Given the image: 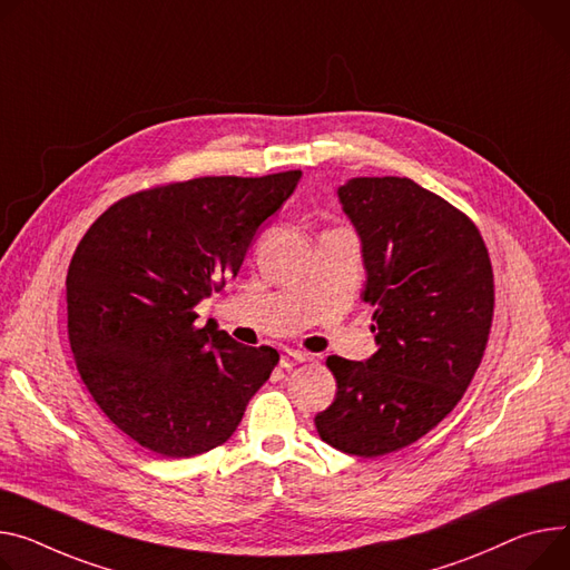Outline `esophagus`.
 <instances>
[{
    "label": "esophagus",
    "mask_w": 570,
    "mask_h": 570,
    "mask_svg": "<svg viewBox=\"0 0 570 570\" xmlns=\"http://www.w3.org/2000/svg\"><path fill=\"white\" fill-rule=\"evenodd\" d=\"M305 358H308V354H303V352H294V348H285V352L281 354V367H285V370H292V367H296L298 363H303Z\"/></svg>",
    "instance_id": "obj_1"
}]
</instances>
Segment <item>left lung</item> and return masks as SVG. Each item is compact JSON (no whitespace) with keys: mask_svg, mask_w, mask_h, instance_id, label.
I'll use <instances>...</instances> for the list:
<instances>
[{"mask_svg":"<svg viewBox=\"0 0 570 570\" xmlns=\"http://www.w3.org/2000/svg\"><path fill=\"white\" fill-rule=\"evenodd\" d=\"M337 196L363 244L379 352L328 356L337 392L315 426L331 448L374 459L420 441L461 402L487 352L493 267L470 218L409 178H354Z\"/></svg>","mask_w":570,"mask_h":570,"instance_id":"left-lung-1","label":"left lung"}]
</instances>
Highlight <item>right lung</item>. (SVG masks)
I'll return each instance as SVG.
<instances>
[{
  "instance_id": "1",
  "label": "right lung",
  "mask_w": 570,
  "mask_h": 570,
  "mask_svg": "<svg viewBox=\"0 0 570 570\" xmlns=\"http://www.w3.org/2000/svg\"><path fill=\"white\" fill-rule=\"evenodd\" d=\"M301 170L212 175L114 203L66 276L68 340L100 411L141 448L189 459L224 445L278 363L272 346L198 328L196 305L237 276Z\"/></svg>"
}]
</instances>
